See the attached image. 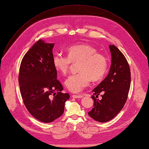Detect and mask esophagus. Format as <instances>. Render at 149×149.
Instances as JSON below:
<instances>
[{
    "mask_svg": "<svg viewBox=\"0 0 149 149\" xmlns=\"http://www.w3.org/2000/svg\"><path fill=\"white\" fill-rule=\"evenodd\" d=\"M72 97L74 98H81L83 97V95H73Z\"/></svg>",
    "mask_w": 149,
    "mask_h": 149,
    "instance_id": "esophagus-1",
    "label": "esophagus"
}]
</instances>
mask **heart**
Listing matches in <instances>:
<instances>
[{
    "mask_svg": "<svg viewBox=\"0 0 149 149\" xmlns=\"http://www.w3.org/2000/svg\"><path fill=\"white\" fill-rule=\"evenodd\" d=\"M94 46L87 43H80L69 47L67 57L61 54L52 56L53 65L62 74L68 73L70 65L79 62L77 70L79 73L69 76L65 81L67 88L72 92H79L89 84L91 79L98 81L105 75L107 62L103 54L97 52Z\"/></svg>",
    "mask_w": 149,
    "mask_h": 149,
    "instance_id": "heart-1",
    "label": "heart"
}]
</instances>
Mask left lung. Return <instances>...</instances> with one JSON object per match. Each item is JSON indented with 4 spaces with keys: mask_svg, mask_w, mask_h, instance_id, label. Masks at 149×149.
<instances>
[{
    "mask_svg": "<svg viewBox=\"0 0 149 149\" xmlns=\"http://www.w3.org/2000/svg\"><path fill=\"white\" fill-rule=\"evenodd\" d=\"M111 65L108 75L93 89V107L88 113L94 120L105 123L113 119L126 102L130 86L131 76L128 62L123 54L112 45H109ZM103 93L101 100L97 98Z\"/></svg>",
    "mask_w": 149,
    "mask_h": 149,
    "instance_id": "8db88e82",
    "label": "left lung"
}]
</instances>
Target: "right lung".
<instances>
[{
    "instance_id": "1",
    "label": "right lung",
    "mask_w": 149,
    "mask_h": 149,
    "mask_svg": "<svg viewBox=\"0 0 149 149\" xmlns=\"http://www.w3.org/2000/svg\"><path fill=\"white\" fill-rule=\"evenodd\" d=\"M54 43L38 40L23 57L19 69L21 95L27 110L35 118L51 123L64 112L70 96L57 80V70L52 63ZM58 91L54 96L51 95Z\"/></svg>"
}]
</instances>
